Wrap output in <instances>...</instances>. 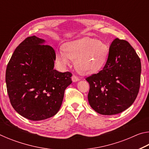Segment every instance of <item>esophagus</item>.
Listing matches in <instances>:
<instances>
[{"instance_id": "1", "label": "esophagus", "mask_w": 149, "mask_h": 149, "mask_svg": "<svg viewBox=\"0 0 149 149\" xmlns=\"http://www.w3.org/2000/svg\"><path fill=\"white\" fill-rule=\"evenodd\" d=\"M72 79L74 82H75V81H79V77H78L77 76H76L75 75H73L72 77Z\"/></svg>"}]
</instances>
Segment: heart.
<instances>
[{
	"mask_svg": "<svg viewBox=\"0 0 149 149\" xmlns=\"http://www.w3.org/2000/svg\"><path fill=\"white\" fill-rule=\"evenodd\" d=\"M109 47L104 42L91 37H83L67 42L63 50L56 52V58L62 65H68L70 59L75 60L78 72L91 74L99 70L107 61Z\"/></svg>",
	"mask_w": 149,
	"mask_h": 149,
	"instance_id": "b5f03b06",
	"label": "heart"
}]
</instances>
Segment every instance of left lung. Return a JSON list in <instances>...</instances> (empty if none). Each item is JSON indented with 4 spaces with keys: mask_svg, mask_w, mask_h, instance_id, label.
I'll use <instances>...</instances> for the list:
<instances>
[{
    "mask_svg": "<svg viewBox=\"0 0 149 149\" xmlns=\"http://www.w3.org/2000/svg\"><path fill=\"white\" fill-rule=\"evenodd\" d=\"M141 72V60L135 49L125 40L115 39L103 69L86 78L90 85L88 100L91 107L102 115L125 110L137 98Z\"/></svg>",
    "mask_w": 149,
    "mask_h": 149,
    "instance_id": "8db88e82",
    "label": "left lung"
}]
</instances>
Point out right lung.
<instances>
[{
    "label": "right lung",
    "mask_w": 149,
    "mask_h": 149,
    "mask_svg": "<svg viewBox=\"0 0 149 149\" xmlns=\"http://www.w3.org/2000/svg\"><path fill=\"white\" fill-rule=\"evenodd\" d=\"M45 40L28 37L15 49L7 65V92L14 109L33 121L47 119L58 112L72 73L54 70L56 54Z\"/></svg>",
    "instance_id": "add662e5"
}]
</instances>
